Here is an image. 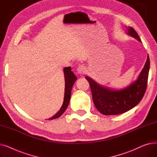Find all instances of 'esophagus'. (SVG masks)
Returning a JSON list of instances; mask_svg holds the SVG:
<instances>
[{
    "label": "esophagus",
    "instance_id": "esophagus-1",
    "mask_svg": "<svg viewBox=\"0 0 157 157\" xmlns=\"http://www.w3.org/2000/svg\"><path fill=\"white\" fill-rule=\"evenodd\" d=\"M77 72L78 74H84L86 72V68L83 65H79V67L77 68Z\"/></svg>",
    "mask_w": 157,
    "mask_h": 157
}]
</instances>
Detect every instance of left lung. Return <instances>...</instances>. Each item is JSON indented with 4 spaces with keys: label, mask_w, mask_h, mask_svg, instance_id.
Segmentation results:
<instances>
[{
    "label": "left lung",
    "mask_w": 157,
    "mask_h": 157,
    "mask_svg": "<svg viewBox=\"0 0 157 157\" xmlns=\"http://www.w3.org/2000/svg\"><path fill=\"white\" fill-rule=\"evenodd\" d=\"M127 29L128 35L141 42L137 33L132 27ZM150 64V58L147 55L146 63L137 79L127 87L121 90H114L102 86L92 78L86 76L97 109L104 115H117L124 113L134 108L142 100L146 92Z\"/></svg>",
    "instance_id": "left-lung-1"
}]
</instances>
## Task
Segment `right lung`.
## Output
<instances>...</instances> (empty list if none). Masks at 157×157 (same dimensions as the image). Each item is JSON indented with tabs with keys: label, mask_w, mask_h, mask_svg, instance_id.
Segmentation results:
<instances>
[{
	"label": "right lung",
	"mask_w": 157,
	"mask_h": 157,
	"mask_svg": "<svg viewBox=\"0 0 157 157\" xmlns=\"http://www.w3.org/2000/svg\"><path fill=\"white\" fill-rule=\"evenodd\" d=\"M63 72L65 75V94H64V99L63 104L60 109L59 111L52 118H49L48 120H53L60 117L61 115L65 112L66 108L69 104L71 95V90L73 85L75 83L77 79L76 76L71 71V67H65L63 69Z\"/></svg>",
	"instance_id": "add662e5"
}]
</instances>
